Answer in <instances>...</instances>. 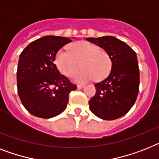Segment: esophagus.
I'll return each mask as SVG.
<instances>
[{"mask_svg": "<svg viewBox=\"0 0 159 159\" xmlns=\"http://www.w3.org/2000/svg\"><path fill=\"white\" fill-rule=\"evenodd\" d=\"M84 86H85V85H77V88L82 89V88H83Z\"/></svg>", "mask_w": 159, "mask_h": 159, "instance_id": "34e87169", "label": "esophagus"}]
</instances>
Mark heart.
Returning <instances> with one entry per match:
<instances>
[{"instance_id":"obj_1","label":"heart","mask_w":159,"mask_h":159,"mask_svg":"<svg viewBox=\"0 0 159 159\" xmlns=\"http://www.w3.org/2000/svg\"><path fill=\"white\" fill-rule=\"evenodd\" d=\"M55 64L67 77H72L81 65L82 68L74 77L77 83H86L94 78L100 81L109 75L112 59L108 53L95 44L81 42L70 46V52L60 50L55 56Z\"/></svg>"}]
</instances>
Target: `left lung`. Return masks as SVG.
I'll use <instances>...</instances> for the list:
<instances>
[{"label":"left lung","mask_w":159,"mask_h":159,"mask_svg":"<svg viewBox=\"0 0 159 159\" xmlns=\"http://www.w3.org/2000/svg\"><path fill=\"white\" fill-rule=\"evenodd\" d=\"M86 40L104 49L112 59L109 75L95 84L96 92L89 101L90 109L102 119H117L131 109L137 98L140 73L136 54L127 44L112 36Z\"/></svg>","instance_id":"left-lung-1"}]
</instances>
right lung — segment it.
<instances>
[{
	"label": "right lung",
	"mask_w": 159,
	"mask_h": 159,
	"mask_svg": "<svg viewBox=\"0 0 159 159\" xmlns=\"http://www.w3.org/2000/svg\"><path fill=\"white\" fill-rule=\"evenodd\" d=\"M72 42L68 37L46 36L31 42L19 55L17 88L22 104L33 115L50 118L66 109L77 86L55 65L58 51Z\"/></svg>",
	"instance_id": "1"
}]
</instances>
